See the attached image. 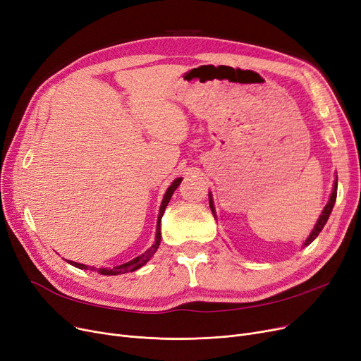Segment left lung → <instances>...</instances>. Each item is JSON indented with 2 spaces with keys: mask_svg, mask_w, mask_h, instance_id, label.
I'll return each instance as SVG.
<instances>
[{
  "mask_svg": "<svg viewBox=\"0 0 361 361\" xmlns=\"http://www.w3.org/2000/svg\"><path fill=\"white\" fill-rule=\"evenodd\" d=\"M336 189H338V183L335 181L334 192H332V195H331V199H329L327 205L324 207V209H323V212H322V215H320V218H319V221H317L316 227L312 228V231H311V234H310V238L305 240L304 246H308L312 240H314V239L319 236V233L322 231V228L324 227L326 221L329 219V215H331V212H332V209H334V205H335V200H336ZM209 207H211V211H212V214H214V203H212L211 195H209Z\"/></svg>",
  "mask_w": 361,
  "mask_h": 361,
  "instance_id": "8db88e82",
  "label": "left lung"
}]
</instances>
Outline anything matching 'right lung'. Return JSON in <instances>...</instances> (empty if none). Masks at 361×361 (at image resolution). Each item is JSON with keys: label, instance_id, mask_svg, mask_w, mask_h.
Instances as JSON below:
<instances>
[{"label": "right lung", "instance_id": "right-lung-1", "mask_svg": "<svg viewBox=\"0 0 361 361\" xmlns=\"http://www.w3.org/2000/svg\"><path fill=\"white\" fill-rule=\"evenodd\" d=\"M181 180H183V178L174 180V181H172V184L168 187V190H166V193H165V196H164V200H162L161 209H159L158 227H156V240H154V243L146 250L145 254L138 255L137 258H134V259H131V261H128V262H125V264H121V265H118V267H114V269H94V267H88V265H84V264H78V262H72V261H68V262L72 264V265H75V267H78V269L91 270V271L94 270V271H97V273L104 274V276L123 274V273H128V271H135V270H138L140 267H143V265L154 255V252H156V250H158V247H159V245H161V218H162V215H164V212H165V208H166V205H168V202H169L172 193H174V190L180 185Z\"/></svg>", "mask_w": 361, "mask_h": 361}]
</instances>
